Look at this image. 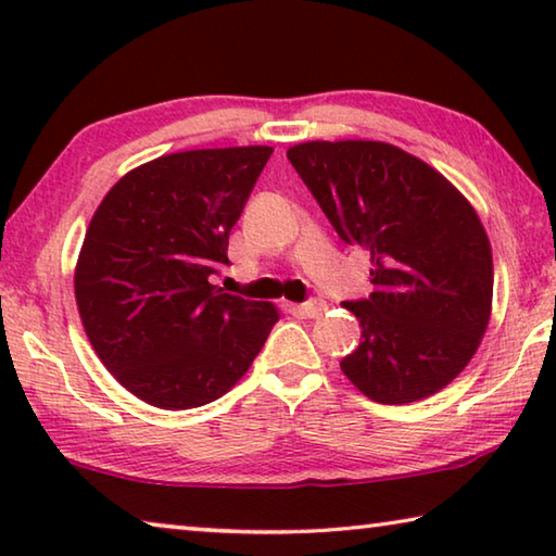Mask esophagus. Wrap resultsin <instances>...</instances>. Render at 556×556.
I'll list each match as a JSON object with an SVG mask.
<instances>
[{
    "instance_id": "esophagus-1",
    "label": "esophagus",
    "mask_w": 556,
    "mask_h": 556,
    "mask_svg": "<svg viewBox=\"0 0 556 556\" xmlns=\"http://www.w3.org/2000/svg\"><path fill=\"white\" fill-rule=\"evenodd\" d=\"M326 308H328V304H326L324 299H308V301H304V304L299 306V312L304 314V316H308V318H316V316H321Z\"/></svg>"
}]
</instances>
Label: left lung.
<instances>
[{"mask_svg": "<svg viewBox=\"0 0 556 556\" xmlns=\"http://www.w3.org/2000/svg\"><path fill=\"white\" fill-rule=\"evenodd\" d=\"M287 156L341 240L370 252L372 294L343 301L363 328L345 378L380 404L446 388L491 318L481 218L437 168L392 144L304 142Z\"/></svg>", "mask_w": 556, "mask_h": 556, "instance_id": "left-lung-1", "label": "left lung"}]
</instances>
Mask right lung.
I'll list each match as a JSON object with an SVG mask.
<instances>
[{
    "label": "right lung",
    "mask_w": 556,
    "mask_h": 556,
    "mask_svg": "<svg viewBox=\"0 0 556 556\" xmlns=\"http://www.w3.org/2000/svg\"><path fill=\"white\" fill-rule=\"evenodd\" d=\"M271 147L159 156L102 199L75 267V301L102 365L162 409L223 397L262 351L277 308L211 285Z\"/></svg>",
    "instance_id": "right-lung-1"
}]
</instances>
